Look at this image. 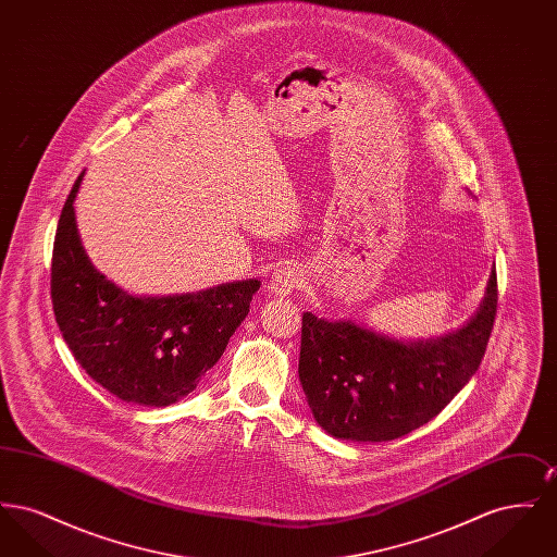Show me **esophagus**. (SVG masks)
I'll list each match as a JSON object with an SVG mask.
<instances>
[{"label": "esophagus", "mask_w": 557, "mask_h": 557, "mask_svg": "<svg viewBox=\"0 0 557 557\" xmlns=\"http://www.w3.org/2000/svg\"><path fill=\"white\" fill-rule=\"evenodd\" d=\"M302 284V273L298 267H280L269 280V292L273 296H288Z\"/></svg>", "instance_id": "obj_1"}]
</instances>
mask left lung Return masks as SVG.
Wrapping results in <instances>:
<instances>
[{
    "label": "left lung",
    "mask_w": 557,
    "mask_h": 557,
    "mask_svg": "<svg viewBox=\"0 0 557 557\" xmlns=\"http://www.w3.org/2000/svg\"><path fill=\"white\" fill-rule=\"evenodd\" d=\"M495 313V269L476 313L434 338L305 313L298 377L315 422L352 443H386L428 424L476 373Z\"/></svg>",
    "instance_id": "8db88e82"
}]
</instances>
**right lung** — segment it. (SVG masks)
<instances>
[{
	"label": "right lung",
	"instance_id": "right-lung-1",
	"mask_svg": "<svg viewBox=\"0 0 557 557\" xmlns=\"http://www.w3.org/2000/svg\"><path fill=\"white\" fill-rule=\"evenodd\" d=\"M71 189L52 255L55 323L85 373L114 397L166 407L189 395L221 359L250 311L259 280L169 296L123 290L89 261L81 244Z\"/></svg>",
	"mask_w": 557,
	"mask_h": 557
}]
</instances>
